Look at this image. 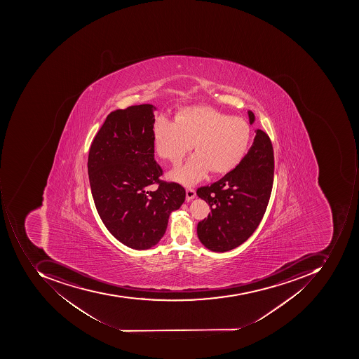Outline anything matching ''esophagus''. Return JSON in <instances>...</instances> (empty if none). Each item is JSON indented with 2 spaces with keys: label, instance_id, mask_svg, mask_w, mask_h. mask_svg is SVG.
Segmentation results:
<instances>
[{
  "label": "esophagus",
  "instance_id": "esophagus-1",
  "mask_svg": "<svg viewBox=\"0 0 359 359\" xmlns=\"http://www.w3.org/2000/svg\"><path fill=\"white\" fill-rule=\"evenodd\" d=\"M185 193H187V201H188V202H190V201H192V199L195 198V196H196V192L191 188L187 189Z\"/></svg>",
  "mask_w": 359,
  "mask_h": 359
}]
</instances>
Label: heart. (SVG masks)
I'll list each match as a JSON object with an SVG mask.
<instances>
[{
	"label": "heart",
	"mask_w": 359,
	"mask_h": 359,
	"mask_svg": "<svg viewBox=\"0 0 359 359\" xmlns=\"http://www.w3.org/2000/svg\"><path fill=\"white\" fill-rule=\"evenodd\" d=\"M155 150L172 164H179L191 149L197 152L170 178L185 185L203 180L212 169L216 174L232 170L248 148L250 128L241 117L206 107L184 109L177 120L161 115L155 121Z\"/></svg>",
	"instance_id": "b5f03b06"
}]
</instances>
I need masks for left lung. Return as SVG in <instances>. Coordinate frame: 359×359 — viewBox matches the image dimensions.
Returning <instances> with one entry per match:
<instances>
[{
  "instance_id": "8db88e82",
  "label": "left lung",
  "mask_w": 359,
  "mask_h": 359,
  "mask_svg": "<svg viewBox=\"0 0 359 359\" xmlns=\"http://www.w3.org/2000/svg\"><path fill=\"white\" fill-rule=\"evenodd\" d=\"M249 123L256 116L248 111ZM239 164L223 178L197 190L211 212L197 224V236L209 250L225 252L247 239L260 224L272 192L274 153L272 142L261 129Z\"/></svg>"
}]
</instances>
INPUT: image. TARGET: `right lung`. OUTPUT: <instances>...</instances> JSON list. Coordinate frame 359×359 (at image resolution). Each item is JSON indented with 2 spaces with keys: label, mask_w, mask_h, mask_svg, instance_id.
Returning <instances> with one entry per match:
<instances>
[{
  "label": "right lung",
  "mask_w": 359,
  "mask_h": 359,
  "mask_svg": "<svg viewBox=\"0 0 359 359\" xmlns=\"http://www.w3.org/2000/svg\"><path fill=\"white\" fill-rule=\"evenodd\" d=\"M153 104L132 106L107 116L88 154L95 206L109 232L129 248L146 250L166 232L169 216L180 208L185 190L161 181L154 160ZM158 182L157 191L149 185Z\"/></svg>",
  "instance_id": "right-lung-1"
}]
</instances>
